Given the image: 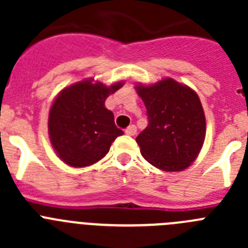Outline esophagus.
I'll use <instances>...</instances> for the list:
<instances>
[{
	"instance_id": "34e87169",
	"label": "esophagus",
	"mask_w": 248,
	"mask_h": 248,
	"mask_svg": "<svg viewBox=\"0 0 248 248\" xmlns=\"http://www.w3.org/2000/svg\"><path fill=\"white\" fill-rule=\"evenodd\" d=\"M125 134L130 135V137H133V135L137 134V126H135V125L128 126V128L125 129Z\"/></svg>"
}]
</instances>
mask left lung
<instances>
[{"mask_svg": "<svg viewBox=\"0 0 248 248\" xmlns=\"http://www.w3.org/2000/svg\"><path fill=\"white\" fill-rule=\"evenodd\" d=\"M149 124L137 137L144 159L164 171H183L198 157L206 135L200 98L191 88L165 78L138 84Z\"/></svg>", "mask_w": 248, "mask_h": 248, "instance_id": "1", "label": "left lung"}]
</instances>
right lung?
Masks as SVG:
<instances>
[{
    "mask_svg": "<svg viewBox=\"0 0 248 248\" xmlns=\"http://www.w3.org/2000/svg\"><path fill=\"white\" fill-rule=\"evenodd\" d=\"M123 82L107 87L93 79L80 80L63 89L48 117V133L57 155L67 165L84 168L107 155L123 131L105 108V99L122 88Z\"/></svg>",
    "mask_w": 248,
    "mask_h": 248,
    "instance_id": "add662e5",
    "label": "right lung"
}]
</instances>
